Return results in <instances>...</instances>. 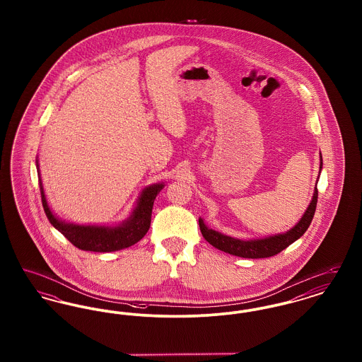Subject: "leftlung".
<instances>
[{"mask_svg":"<svg viewBox=\"0 0 362 362\" xmlns=\"http://www.w3.org/2000/svg\"><path fill=\"white\" fill-rule=\"evenodd\" d=\"M322 168H323V158L320 153L319 176L322 173ZM316 185H317V182H316ZM316 204H317V186L315 187L312 201L307 207V210L304 211L303 217L300 218V221L289 230H286L285 233H276V235H272L267 238L248 239V240L232 238V236H228L218 230L209 228L205 224L204 218H201V217H199V229L207 243H210L213 247H216L220 251H224L226 254L240 257V258H269V257H274L276 254H279L282 250L289 247L292 243L300 239L305 233V230L308 229L310 221L313 218Z\"/></svg>","mask_w":362,"mask_h":362,"instance_id":"obj_1","label":"left lung"}]
</instances>
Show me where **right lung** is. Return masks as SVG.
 <instances>
[{
    "label": "right lung",
    "instance_id": "1",
    "mask_svg": "<svg viewBox=\"0 0 362 362\" xmlns=\"http://www.w3.org/2000/svg\"><path fill=\"white\" fill-rule=\"evenodd\" d=\"M42 205L52 226L59 230L68 240L80 250L93 252H112L127 248L141 240L151 226L152 209L157 194L164 189V183H156L141 191L137 204L130 216L118 225H84L68 223L52 213L47 204L36 158Z\"/></svg>",
    "mask_w": 362,
    "mask_h": 362
}]
</instances>
